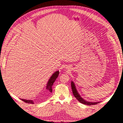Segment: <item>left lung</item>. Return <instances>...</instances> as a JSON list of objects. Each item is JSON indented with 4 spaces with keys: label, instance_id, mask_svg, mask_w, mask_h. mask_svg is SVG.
Here are the masks:
<instances>
[{
    "label": "left lung",
    "instance_id": "8db88e82",
    "mask_svg": "<svg viewBox=\"0 0 123 123\" xmlns=\"http://www.w3.org/2000/svg\"><path fill=\"white\" fill-rule=\"evenodd\" d=\"M71 87H72V92L75 98H76V99L80 102V103H82L83 104H85V105H95V104H97L99 103V102H89L86 101L85 100H84L81 97L80 94H79L78 91L76 90V88L75 87V86L74 83L72 81L71 82Z\"/></svg>",
    "mask_w": 123,
    "mask_h": 123
}]
</instances>
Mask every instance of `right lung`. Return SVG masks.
Here are the masks:
<instances>
[{
  "mask_svg": "<svg viewBox=\"0 0 123 123\" xmlns=\"http://www.w3.org/2000/svg\"><path fill=\"white\" fill-rule=\"evenodd\" d=\"M59 71L55 72L52 75V76L50 77V78L49 79L48 82L46 86V89L48 91V92L51 93L52 92V86H53L54 82L55 81L56 79L59 76ZM22 101L25 102L26 103L28 104H34V101L32 100H25V99H21Z\"/></svg>",
  "mask_w": 123,
  "mask_h": 123,
  "instance_id": "add662e5",
  "label": "right lung"
}]
</instances>
